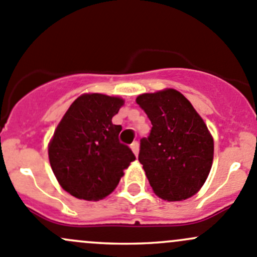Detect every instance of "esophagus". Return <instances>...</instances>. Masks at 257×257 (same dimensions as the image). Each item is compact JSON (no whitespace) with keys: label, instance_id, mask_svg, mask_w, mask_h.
<instances>
[{"label":"esophagus","instance_id":"obj_1","mask_svg":"<svg viewBox=\"0 0 257 257\" xmlns=\"http://www.w3.org/2000/svg\"><path fill=\"white\" fill-rule=\"evenodd\" d=\"M131 150H132V152L135 153V156L139 155V151H140V145H139V142H137V141L132 142V145H131Z\"/></svg>","mask_w":257,"mask_h":257}]
</instances>
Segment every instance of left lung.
<instances>
[{"label": "left lung", "mask_w": 257, "mask_h": 257, "mask_svg": "<svg viewBox=\"0 0 257 257\" xmlns=\"http://www.w3.org/2000/svg\"><path fill=\"white\" fill-rule=\"evenodd\" d=\"M152 123L139 161L153 192L168 202L194 195L207 181L214 156L210 132L189 100L174 89L137 96Z\"/></svg>", "instance_id": "1"}]
</instances>
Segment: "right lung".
<instances>
[{
    "instance_id": "add662e5",
    "label": "right lung",
    "mask_w": 257,
    "mask_h": 257,
    "mask_svg": "<svg viewBox=\"0 0 257 257\" xmlns=\"http://www.w3.org/2000/svg\"><path fill=\"white\" fill-rule=\"evenodd\" d=\"M122 105L121 97L83 94L55 128L48 147L50 167L73 197L102 199L136 160L130 147L118 141L121 125L111 121Z\"/></svg>"
}]
</instances>
